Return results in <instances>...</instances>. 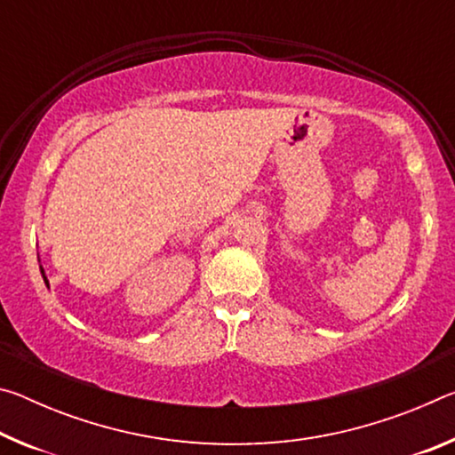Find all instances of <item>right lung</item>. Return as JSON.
<instances>
[{"mask_svg":"<svg viewBox=\"0 0 455 455\" xmlns=\"http://www.w3.org/2000/svg\"><path fill=\"white\" fill-rule=\"evenodd\" d=\"M40 271H42V276H44V283L48 284V276H45V273H44V267H42V265H40ZM48 287H50V284H48Z\"/></svg>","mask_w":455,"mask_h":455,"instance_id":"1","label":"right lung"}]
</instances>
